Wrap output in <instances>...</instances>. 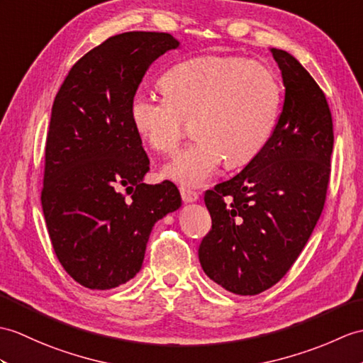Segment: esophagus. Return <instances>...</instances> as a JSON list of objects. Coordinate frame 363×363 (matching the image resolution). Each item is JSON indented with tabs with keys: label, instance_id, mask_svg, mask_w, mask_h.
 Segmentation results:
<instances>
[{
	"label": "esophagus",
	"instance_id": "obj_1",
	"mask_svg": "<svg viewBox=\"0 0 363 363\" xmlns=\"http://www.w3.org/2000/svg\"><path fill=\"white\" fill-rule=\"evenodd\" d=\"M181 198L184 202H196L199 199V193L189 189H181Z\"/></svg>",
	"mask_w": 363,
	"mask_h": 363
}]
</instances>
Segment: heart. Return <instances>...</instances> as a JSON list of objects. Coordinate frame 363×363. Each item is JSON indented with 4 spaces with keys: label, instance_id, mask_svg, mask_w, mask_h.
<instances>
[{
    "label": "heart",
    "instance_id": "heart-1",
    "mask_svg": "<svg viewBox=\"0 0 363 363\" xmlns=\"http://www.w3.org/2000/svg\"><path fill=\"white\" fill-rule=\"evenodd\" d=\"M164 91H138L131 121L159 153L176 150L187 121L198 139L162 168L165 179L201 187L220 170L249 162L274 131L280 85L271 67L241 57H198L162 75Z\"/></svg>",
    "mask_w": 363,
    "mask_h": 363
}]
</instances>
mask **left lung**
<instances>
[{
    "label": "left lung",
    "mask_w": 363,
    "mask_h": 363,
    "mask_svg": "<svg viewBox=\"0 0 363 363\" xmlns=\"http://www.w3.org/2000/svg\"><path fill=\"white\" fill-rule=\"evenodd\" d=\"M271 52L284 85L272 136L204 196L212 230L199 246V263L237 296H257L289 271L322 215L330 182L334 133L323 91L296 57Z\"/></svg>",
    "instance_id": "8db88e82"
}]
</instances>
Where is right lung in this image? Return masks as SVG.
Instances as JSON below:
<instances>
[{
	"label": "right lung",
	"mask_w": 363,
	"mask_h": 363,
	"mask_svg": "<svg viewBox=\"0 0 363 363\" xmlns=\"http://www.w3.org/2000/svg\"><path fill=\"white\" fill-rule=\"evenodd\" d=\"M178 48L165 32L109 37L71 67L55 96L41 207L58 261L88 289L131 280L156 221L181 207L173 182H143L150 161L131 121L150 65Z\"/></svg>",
	"instance_id": "add662e5"
}]
</instances>
